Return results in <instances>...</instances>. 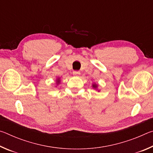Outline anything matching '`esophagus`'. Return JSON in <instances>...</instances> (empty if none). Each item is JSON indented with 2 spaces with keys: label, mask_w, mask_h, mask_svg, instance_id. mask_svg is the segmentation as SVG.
I'll list each match as a JSON object with an SVG mask.
<instances>
[{
  "label": "esophagus",
  "mask_w": 153,
  "mask_h": 153,
  "mask_svg": "<svg viewBox=\"0 0 153 153\" xmlns=\"http://www.w3.org/2000/svg\"><path fill=\"white\" fill-rule=\"evenodd\" d=\"M73 74L74 75V76H79V75L80 74V72L79 71H74Z\"/></svg>",
  "instance_id": "obj_1"
}]
</instances>
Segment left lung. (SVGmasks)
Segmentation results:
<instances>
[{"label": "left lung", "instance_id": "1", "mask_svg": "<svg viewBox=\"0 0 153 153\" xmlns=\"http://www.w3.org/2000/svg\"><path fill=\"white\" fill-rule=\"evenodd\" d=\"M93 87H94V88H97V85L94 84V85H93Z\"/></svg>", "mask_w": 153, "mask_h": 153}]
</instances>
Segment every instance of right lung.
I'll return each instance as SVG.
<instances>
[{
	"label": "right lung",
	"mask_w": 153,
	"mask_h": 153,
	"mask_svg": "<svg viewBox=\"0 0 153 153\" xmlns=\"http://www.w3.org/2000/svg\"><path fill=\"white\" fill-rule=\"evenodd\" d=\"M59 79H58V83H59Z\"/></svg>",
	"instance_id": "1"
}]
</instances>
